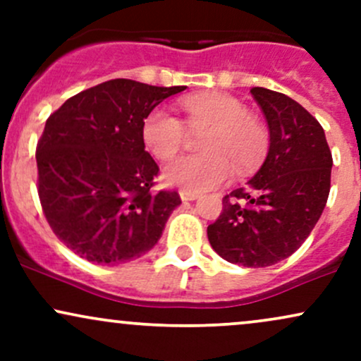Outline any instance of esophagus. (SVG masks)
Listing matches in <instances>:
<instances>
[{"label":"esophagus","instance_id":"esophagus-1","mask_svg":"<svg viewBox=\"0 0 361 361\" xmlns=\"http://www.w3.org/2000/svg\"><path fill=\"white\" fill-rule=\"evenodd\" d=\"M180 197H181V200H183V202H193V200H197L198 195L193 193V192H186V190H181Z\"/></svg>","mask_w":361,"mask_h":361}]
</instances>
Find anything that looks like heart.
I'll use <instances>...</instances> for the list:
<instances>
[{"mask_svg":"<svg viewBox=\"0 0 361 361\" xmlns=\"http://www.w3.org/2000/svg\"><path fill=\"white\" fill-rule=\"evenodd\" d=\"M180 105L190 130L205 128L198 142L204 152L169 163L163 171L164 183L200 193L231 180V164L246 173L259 163L268 146L267 130L238 98L214 91L186 97ZM185 137L183 122L166 109H154L144 120V144L157 159H171Z\"/></svg>","mask_w":361,"mask_h":361,"instance_id":"1","label":"heart"}]
</instances>
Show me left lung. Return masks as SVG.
<instances>
[{
  "label": "left lung",
  "instance_id": "8db88e82",
  "mask_svg": "<svg viewBox=\"0 0 361 361\" xmlns=\"http://www.w3.org/2000/svg\"><path fill=\"white\" fill-rule=\"evenodd\" d=\"M251 94L270 130L267 159L243 188L222 198V214L207 235L229 263L263 268L309 238L329 197L333 156L324 128L300 103L267 88Z\"/></svg>",
  "mask_w": 361,
  "mask_h": 361
}]
</instances>
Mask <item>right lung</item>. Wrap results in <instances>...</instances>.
I'll return each instance as SVG.
<instances>
[{"mask_svg": "<svg viewBox=\"0 0 361 361\" xmlns=\"http://www.w3.org/2000/svg\"><path fill=\"white\" fill-rule=\"evenodd\" d=\"M186 86L110 80L69 98L37 144L39 197L54 234L81 258L118 264L154 247L176 192L151 188L156 161L142 139L154 106Z\"/></svg>", "mask_w": 361, "mask_h": 361, "instance_id": "obj_1", "label": "right lung"}]
</instances>
